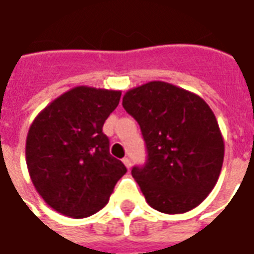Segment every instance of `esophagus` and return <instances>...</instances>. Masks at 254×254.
<instances>
[{
    "instance_id": "esophagus-1",
    "label": "esophagus",
    "mask_w": 254,
    "mask_h": 254,
    "mask_svg": "<svg viewBox=\"0 0 254 254\" xmlns=\"http://www.w3.org/2000/svg\"><path fill=\"white\" fill-rule=\"evenodd\" d=\"M122 162H124V164H125V166H127V169H130V166H132V162H130V159H129V158H124V159H122Z\"/></svg>"
}]
</instances>
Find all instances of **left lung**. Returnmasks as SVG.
<instances>
[{
  "label": "left lung",
  "instance_id": "8db88e82",
  "mask_svg": "<svg viewBox=\"0 0 254 254\" xmlns=\"http://www.w3.org/2000/svg\"><path fill=\"white\" fill-rule=\"evenodd\" d=\"M122 106L137 121L147 162L132 176L145 201L158 212L186 213L217 183L224 140L213 111L192 92L151 81L127 90Z\"/></svg>",
  "mask_w": 254,
  "mask_h": 254
}]
</instances>
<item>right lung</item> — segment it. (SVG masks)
I'll return each mask as SVG.
<instances>
[{
  "label": "right lung",
  "mask_w": 254,
  "mask_h": 254,
  "mask_svg": "<svg viewBox=\"0 0 254 254\" xmlns=\"http://www.w3.org/2000/svg\"><path fill=\"white\" fill-rule=\"evenodd\" d=\"M121 90L75 86L49 103L28 129L26 162L37 192L56 212L84 219L109 202L127 173L110 154L104 121Z\"/></svg>",
  "instance_id": "add662e5"
}]
</instances>
